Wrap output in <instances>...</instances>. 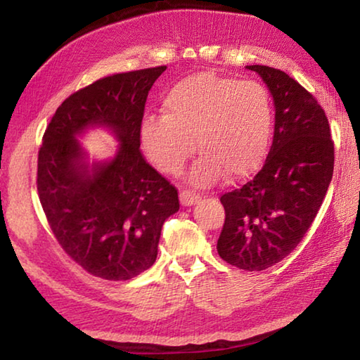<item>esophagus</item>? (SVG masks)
I'll return each mask as SVG.
<instances>
[{
	"instance_id": "esophagus-1",
	"label": "esophagus",
	"mask_w": 360,
	"mask_h": 360,
	"mask_svg": "<svg viewBox=\"0 0 360 360\" xmlns=\"http://www.w3.org/2000/svg\"><path fill=\"white\" fill-rule=\"evenodd\" d=\"M179 200L182 206H192L200 200V195L192 191H181L179 192Z\"/></svg>"
}]
</instances>
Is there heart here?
Instances as JSON below:
<instances>
[{"label":"heart","instance_id":"obj_1","mask_svg":"<svg viewBox=\"0 0 360 360\" xmlns=\"http://www.w3.org/2000/svg\"><path fill=\"white\" fill-rule=\"evenodd\" d=\"M163 114H146L141 143L150 162L178 174L195 149L202 152L188 179L208 186L227 176L243 179L264 160L271 133V101L257 81L195 72L168 89Z\"/></svg>","mask_w":360,"mask_h":360}]
</instances>
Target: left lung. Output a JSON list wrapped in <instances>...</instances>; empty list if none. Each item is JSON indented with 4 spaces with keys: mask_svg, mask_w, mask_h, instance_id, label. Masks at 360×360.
Returning a JSON list of instances; mask_svg holds the SVG:
<instances>
[{
    "mask_svg": "<svg viewBox=\"0 0 360 360\" xmlns=\"http://www.w3.org/2000/svg\"><path fill=\"white\" fill-rule=\"evenodd\" d=\"M275 101V135L264 167L224 193L217 252L246 271L270 268L294 251L311 227L333 174V141L318 100L284 71L249 65Z\"/></svg>",
    "mask_w": 360,
    "mask_h": 360,
    "instance_id": "left-lung-1",
    "label": "left lung"
}]
</instances>
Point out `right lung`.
I'll return each mask as SVG.
<instances>
[{"label": "right lung", "mask_w": 360, "mask_h": 360, "mask_svg": "<svg viewBox=\"0 0 360 360\" xmlns=\"http://www.w3.org/2000/svg\"><path fill=\"white\" fill-rule=\"evenodd\" d=\"M155 66L98 79L53 114L38 154L39 202L58 245L90 275L127 281L154 265L162 225L178 191L141 154V122ZM108 126L121 141L112 161L84 162L75 136Z\"/></svg>", "instance_id": "1"}]
</instances>
